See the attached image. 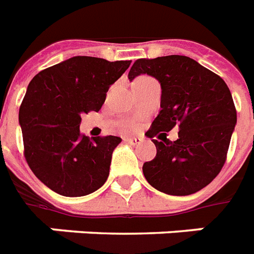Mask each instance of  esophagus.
Returning a JSON list of instances; mask_svg holds the SVG:
<instances>
[{
    "label": "esophagus",
    "mask_w": 254,
    "mask_h": 254,
    "mask_svg": "<svg viewBox=\"0 0 254 254\" xmlns=\"http://www.w3.org/2000/svg\"><path fill=\"white\" fill-rule=\"evenodd\" d=\"M125 141H127V143H130V145H139V143L142 142V139L138 138V137H127L125 138Z\"/></svg>",
    "instance_id": "1"
}]
</instances>
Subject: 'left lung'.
Returning <instances> with one entry per match:
<instances>
[{"mask_svg":"<svg viewBox=\"0 0 254 254\" xmlns=\"http://www.w3.org/2000/svg\"><path fill=\"white\" fill-rule=\"evenodd\" d=\"M149 75L162 89L161 111L147 137L179 127L177 141L153 139L157 155L143 163L146 181L167 195H191L216 178L225 162L237 123L228 85L220 76L183 55L138 59L129 80ZM163 134V133H162Z\"/></svg>","mask_w":254,"mask_h":254,"instance_id":"obj_1","label":"left lung"}]
</instances>
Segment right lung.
<instances>
[{"mask_svg":"<svg viewBox=\"0 0 254 254\" xmlns=\"http://www.w3.org/2000/svg\"><path fill=\"white\" fill-rule=\"evenodd\" d=\"M130 61L72 57L30 81L19 108L25 157L39 181L63 196L95 192L109 175L112 154L123 139L88 138L81 116L100 111L107 92Z\"/></svg>","mask_w":254,"mask_h":254,"instance_id":"1","label":"right lung"}]
</instances>
